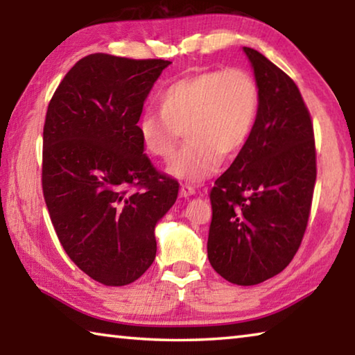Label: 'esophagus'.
Masks as SVG:
<instances>
[{
	"instance_id": "34e87169",
	"label": "esophagus",
	"mask_w": 355,
	"mask_h": 355,
	"mask_svg": "<svg viewBox=\"0 0 355 355\" xmlns=\"http://www.w3.org/2000/svg\"><path fill=\"white\" fill-rule=\"evenodd\" d=\"M192 194H196V189L194 186L191 184H182V188H180V196L182 197H189Z\"/></svg>"
}]
</instances>
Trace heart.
I'll use <instances>...</instances> for the list:
<instances>
[{"instance_id": "heart-1", "label": "heart", "mask_w": 355, "mask_h": 355, "mask_svg": "<svg viewBox=\"0 0 355 355\" xmlns=\"http://www.w3.org/2000/svg\"><path fill=\"white\" fill-rule=\"evenodd\" d=\"M260 101V86L249 70H207L172 83L161 94V111L142 114L137 133L150 155L166 161L175 153L184 131L188 142L167 172L199 184L218 172L222 155H235L245 146Z\"/></svg>"}]
</instances>
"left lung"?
<instances>
[{
  "label": "left lung",
  "instance_id": "8db88e82",
  "mask_svg": "<svg viewBox=\"0 0 355 355\" xmlns=\"http://www.w3.org/2000/svg\"><path fill=\"white\" fill-rule=\"evenodd\" d=\"M260 86L254 131L216 180L208 260L220 277L257 285L290 264L307 228L316 182L313 123L290 76L244 46Z\"/></svg>",
  "mask_w": 355,
  "mask_h": 355
}]
</instances>
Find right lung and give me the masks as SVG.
Segmentation results:
<instances>
[{
  "instance_id": "add662e5",
  "label": "right lung",
  "mask_w": 355,
  "mask_h": 355,
  "mask_svg": "<svg viewBox=\"0 0 355 355\" xmlns=\"http://www.w3.org/2000/svg\"><path fill=\"white\" fill-rule=\"evenodd\" d=\"M94 53L53 94L44 125L42 189L64 250L107 286L141 277L156 255L155 225L178 196L137 133L144 101L167 65Z\"/></svg>"
}]
</instances>
